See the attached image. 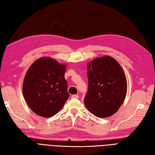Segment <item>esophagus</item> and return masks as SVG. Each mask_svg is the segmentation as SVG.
<instances>
[{"label": "esophagus", "mask_w": 155, "mask_h": 155, "mask_svg": "<svg viewBox=\"0 0 155 155\" xmlns=\"http://www.w3.org/2000/svg\"><path fill=\"white\" fill-rule=\"evenodd\" d=\"M71 97H72V98H79V95H78V94H74Z\"/></svg>", "instance_id": "34e87169"}]
</instances>
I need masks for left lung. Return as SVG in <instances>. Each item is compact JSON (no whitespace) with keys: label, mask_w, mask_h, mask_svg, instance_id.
Returning a JSON list of instances; mask_svg holds the SVG:
<instances>
[{"label":"left lung","mask_w":155,"mask_h":155,"mask_svg":"<svg viewBox=\"0 0 155 155\" xmlns=\"http://www.w3.org/2000/svg\"><path fill=\"white\" fill-rule=\"evenodd\" d=\"M88 91L85 107L97 117L114 115L122 105L127 91V83L121 66L114 58H97L88 64Z\"/></svg>","instance_id":"left-lung-1"}]
</instances>
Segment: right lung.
<instances>
[{
  "label": "right lung",
  "instance_id": "right-lung-1",
  "mask_svg": "<svg viewBox=\"0 0 155 155\" xmlns=\"http://www.w3.org/2000/svg\"><path fill=\"white\" fill-rule=\"evenodd\" d=\"M65 72V65L49 57L39 58L29 68L24 79L23 93L36 114L50 117L63 107L70 95Z\"/></svg>",
  "mask_w": 155,
  "mask_h": 155
}]
</instances>
